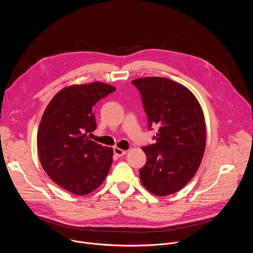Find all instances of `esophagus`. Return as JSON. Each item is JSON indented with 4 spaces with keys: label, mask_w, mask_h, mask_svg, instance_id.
Wrapping results in <instances>:
<instances>
[{
    "label": "esophagus",
    "mask_w": 253,
    "mask_h": 253,
    "mask_svg": "<svg viewBox=\"0 0 253 253\" xmlns=\"http://www.w3.org/2000/svg\"><path fill=\"white\" fill-rule=\"evenodd\" d=\"M114 153H115V155H117L118 157H121V156L125 155V154L127 153V151H126V150H123V149H121V148H119V147H114Z\"/></svg>",
    "instance_id": "obj_1"
}]
</instances>
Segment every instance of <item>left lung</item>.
<instances>
[{
  "mask_svg": "<svg viewBox=\"0 0 253 253\" xmlns=\"http://www.w3.org/2000/svg\"><path fill=\"white\" fill-rule=\"evenodd\" d=\"M140 91L149 128L159 125L156 143L143 147L147 156L140 169L142 185L157 196L182 189L197 172L206 145V124L194 94L163 77L132 81Z\"/></svg>",
  "mask_w": 253,
  "mask_h": 253,
  "instance_id": "left-lung-1",
  "label": "left lung"
}]
</instances>
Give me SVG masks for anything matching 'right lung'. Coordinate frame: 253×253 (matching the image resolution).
I'll return each instance as SVG.
<instances>
[{
    "mask_svg": "<svg viewBox=\"0 0 253 253\" xmlns=\"http://www.w3.org/2000/svg\"><path fill=\"white\" fill-rule=\"evenodd\" d=\"M116 90L103 82L71 85L48 104L37 134L38 155L47 175L63 189L86 195L105 180L113 149L90 140L96 128L94 105Z\"/></svg>",
    "mask_w": 253,
    "mask_h": 253,
    "instance_id": "obj_1",
    "label": "right lung"
}]
</instances>
